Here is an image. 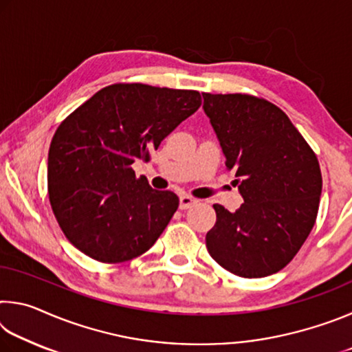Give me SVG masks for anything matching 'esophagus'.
I'll use <instances>...</instances> for the list:
<instances>
[{
	"instance_id": "esophagus-1",
	"label": "esophagus",
	"mask_w": 352,
	"mask_h": 352,
	"mask_svg": "<svg viewBox=\"0 0 352 352\" xmlns=\"http://www.w3.org/2000/svg\"><path fill=\"white\" fill-rule=\"evenodd\" d=\"M197 205V200L194 197H190L188 194L180 195V210H188V208Z\"/></svg>"
}]
</instances>
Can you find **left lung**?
Instances as JSON below:
<instances>
[{
    "label": "left lung",
    "mask_w": 352,
    "mask_h": 352,
    "mask_svg": "<svg viewBox=\"0 0 352 352\" xmlns=\"http://www.w3.org/2000/svg\"><path fill=\"white\" fill-rule=\"evenodd\" d=\"M204 109L236 170L243 204L214 205L211 258L233 275L262 278L283 270L315 225L323 178L318 158L289 116L252 94L204 93Z\"/></svg>",
    "instance_id": "left-lung-1"
}]
</instances>
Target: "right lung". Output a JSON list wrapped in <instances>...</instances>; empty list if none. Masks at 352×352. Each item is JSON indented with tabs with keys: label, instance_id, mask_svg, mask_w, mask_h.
<instances>
[{
	"label": "right lung",
	"instance_id": "right-lung-1",
	"mask_svg": "<svg viewBox=\"0 0 352 352\" xmlns=\"http://www.w3.org/2000/svg\"><path fill=\"white\" fill-rule=\"evenodd\" d=\"M200 93L146 83H113L57 127L47 157V195L67 239L104 264L138 258L178 208L172 190L136 177L178 124L199 110Z\"/></svg>",
	"mask_w": 352,
	"mask_h": 352
}]
</instances>
